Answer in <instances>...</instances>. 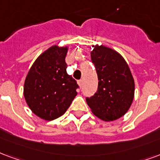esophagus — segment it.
I'll list each match as a JSON object with an SVG mask.
<instances>
[{"label":"esophagus","mask_w":160,"mask_h":160,"mask_svg":"<svg viewBox=\"0 0 160 160\" xmlns=\"http://www.w3.org/2000/svg\"><path fill=\"white\" fill-rule=\"evenodd\" d=\"M78 84H79V86H80V87H82V86H83V80H78Z\"/></svg>","instance_id":"1"}]
</instances>
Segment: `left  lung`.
<instances>
[{
	"label": "left lung",
	"mask_w": 160,
	"mask_h": 160,
	"mask_svg": "<svg viewBox=\"0 0 160 160\" xmlns=\"http://www.w3.org/2000/svg\"><path fill=\"white\" fill-rule=\"evenodd\" d=\"M98 74V86L86 102L96 116L112 121L125 114L134 98L135 83L128 64L111 48L96 46L91 52Z\"/></svg>",
	"instance_id": "obj_1"
}]
</instances>
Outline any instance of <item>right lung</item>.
I'll list each match as a JSON object with an SVG mask.
<instances>
[{
	"mask_svg": "<svg viewBox=\"0 0 160 160\" xmlns=\"http://www.w3.org/2000/svg\"><path fill=\"white\" fill-rule=\"evenodd\" d=\"M67 52V47H50L35 60L25 79L26 102L33 113L46 120L62 115L77 95L79 86L66 71Z\"/></svg>",
	"mask_w": 160,
	"mask_h": 160,
	"instance_id": "right-lung-1",
	"label": "right lung"
}]
</instances>
